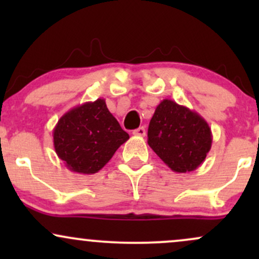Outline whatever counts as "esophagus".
<instances>
[{"label":"esophagus","mask_w":259,"mask_h":259,"mask_svg":"<svg viewBox=\"0 0 259 259\" xmlns=\"http://www.w3.org/2000/svg\"><path fill=\"white\" fill-rule=\"evenodd\" d=\"M145 134H146V129H145V126H140L133 132V135L135 136H145Z\"/></svg>","instance_id":"obj_1"}]
</instances>
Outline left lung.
<instances>
[{"label":"left lung","instance_id":"left-lung-1","mask_svg":"<svg viewBox=\"0 0 259 259\" xmlns=\"http://www.w3.org/2000/svg\"><path fill=\"white\" fill-rule=\"evenodd\" d=\"M147 144L175 173L197 169L212 147V130L203 117L171 100H163L150 120Z\"/></svg>","mask_w":259,"mask_h":259}]
</instances>
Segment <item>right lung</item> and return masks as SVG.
<instances>
[{"instance_id":"obj_1","label":"right lung","mask_w":259,"mask_h":259,"mask_svg":"<svg viewBox=\"0 0 259 259\" xmlns=\"http://www.w3.org/2000/svg\"><path fill=\"white\" fill-rule=\"evenodd\" d=\"M129 139L108 111L105 99L85 102L64 113L53 129V146L69 170L95 174Z\"/></svg>"}]
</instances>
